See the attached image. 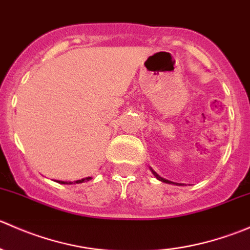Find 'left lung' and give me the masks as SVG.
Here are the masks:
<instances>
[{"label": "left lung", "mask_w": 250, "mask_h": 250, "mask_svg": "<svg viewBox=\"0 0 250 250\" xmlns=\"http://www.w3.org/2000/svg\"><path fill=\"white\" fill-rule=\"evenodd\" d=\"M151 170H152V169H151ZM152 173H153V175H155L156 178L158 179V180L163 181V183H167V184H175V183H173V181H169V180H167V179H163V178H161V176L158 175V174L156 173V172H153V170H152ZM176 185H179V184H176Z\"/></svg>", "instance_id": "1"}]
</instances>
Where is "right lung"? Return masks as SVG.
Instances as JSON below:
<instances>
[{
	"label": "right lung",
	"instance_id": "add662e5",
	"mask_svg": "<svg viewBox=\"0 0 250 250\" xmlns=\"http://www.w3.org/2000/svg\"><path fill=\"white\" fill-rule=\"evenodd\" d=\"M90 179H92V178H90V176H88V178H85V179H81V180H76V181H75V183L81 184V183H83V181H89ZM58 183H59V184H67L66 181H58ZM69 184H72V183H69Z\"/></svg>",
	"mask_w": 250,
	"mask_h": 250
}]
</instances>
